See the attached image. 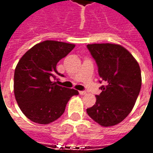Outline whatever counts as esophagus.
Masks as SVG:
<instances>
[{
	"mask_svg": "<svg viewBox=\"0 0 153 153\" xmlns=\"http://www.w3.org/2000/svg\"><path fill=\"white\" fill-rule=\"evenodd\" d=\"M86 93H87L86 91H79L80 95H85Z\"/></svg>",
	"mask_w": 153,
	"mask_h": 153,
	"instance_id": "1",
	"label": "esophagus"
}]
</instances>
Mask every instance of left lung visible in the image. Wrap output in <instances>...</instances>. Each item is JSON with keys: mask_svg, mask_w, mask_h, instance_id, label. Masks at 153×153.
<instances>
[{"mask_svg": "<svg viewBox=\"0 0 153 153\" xmlns=\"http://www.w3.org/2000/svg\"><path fill=\"white\" fill-rule=\"evenodd\" d=\"M87 47L105 82L95 105L87 113L102 126L117 125L131 112L138 98L142 85L140 67L132 54L118 44H88Z\"/></svg>", "mask_w": 153, "mask_h": 153, "instance_id": "1", "label": "left lung"}]
</instances>
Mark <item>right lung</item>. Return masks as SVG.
Here are the masks:
<instances>
[{"mask_svg": "<svg viewBox=\"0 0 153 153\" xmlns=\"http://www.w3.org/2000/svg\"><path fill=\"white\" fill-rule=\"evenodd\" d=\"M75 47L74 44L47 40L36 44L21 57L14 76L16 102L25 116L41 125L60 118L71 97L79 92L57 85V63Z\"/></svg>", "mask_w": 153, "mask_h": 153, "instance_id": "obj_1", "label": "right lung"}]
</instances>
